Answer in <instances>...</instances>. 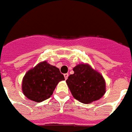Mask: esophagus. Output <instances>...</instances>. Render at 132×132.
<instances>
[{
	"instance_id": "obj_1",
	"label": "esophagus",
	"mask_w": 132,
	"mask_h": 132,
	"mask_svg": "<svg viewBox=\"0 0 132 132\" xmlns=\"http://www.w3.org/2000/svg\"><path fill=\"white\" fill-rule=\"evenodd\" d=\"M64 76H65V80H67L68 76H69V73H65V74H64Z\"/></svg>"
}]
</instances>
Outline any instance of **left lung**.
<instances>
[{"label":"left lung","mask_w":132,"mask_h":132,"mask_svg":"<svg viewBox=\"0 0 132 132\" xmlns=\"http://www.w3.org/2000/svg\"><path fill=\"white\" fill-rule=\"evenodd\" d=\"M74 73L66 80L75 99L84 104L100 100L106 92V83L100 73L86 64H80L73 69Z\"/></svg>","instance_id":"left-lung-1"}]
</instances>
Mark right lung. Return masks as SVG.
<instances>
[{
    "label": "right lung",
    "instance_id": "obj_1",
    "mask_svg": "<svg viewBox=\"0 0 132 132\" xmlns=\"http://www.w3.org/2000/svg\"><path fill=\"white\" fill-rule=\"evenodd\" d=\"M64 80L59 68L44 61L25 74L22 81L23 93L34 102H43L52 95L58 83Z\"/></svg>",
    "mask_w": 132,
    "mask_h": 132
}]
</instances>
